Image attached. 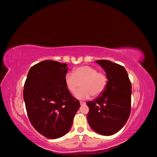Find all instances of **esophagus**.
<instances>
[{"instance_id":"obj_1","label":"esophagus","mask_w":157,"mask_h":157,"mask_svg":"<svg viewBox=\"0 0 157 157\" xmlns=\"http://www.w3.org/2000/svg\"><path fill=\"white\" fill-rule=\"evenodd\" d=\"M79 103H80V105H82V106L86 105V102H83V101H80V102H79Z\"/></svg>"}]
</instances>
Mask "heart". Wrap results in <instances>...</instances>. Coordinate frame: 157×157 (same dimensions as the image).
Listing matches in <instances>:
<instances>
[{
  "label": "heart",
  "mask_w": 157,
  "mask_h": 157,
  "mask_svg": "<svg viewBox=\"0 0 157 157\" xmlns=\"http://www.w3.org/2000/svg\"><path fill=\"white\" fill-rule=\"evenodd\" d=\"M105 74L98 72L97 69L88 65H82L75 68L73 74L67 73L64 82L67 89L73 94L82 86V88L75 93L78 99H88L92 95L97 96L104 91L107 84Z\"/></svg>",
  "instance_id": "1"
}]
</instances>
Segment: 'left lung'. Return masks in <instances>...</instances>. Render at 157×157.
Returning a JSON list of instances; mask_svg holds the SVG:
<instances>
[{
	"label": "left lung",
	"instance_id": "left-lung-1",
	"mask_svg": "<svg viewBox=\"0 0 157 157\" xmlns=\"http://www.w3.org/2000/svg\"><path fill=\"white\" fill-rule=\"evenodd\" d=\"M105 70L107 84L94 101L87 102V119L98 134L111 136L125 125L131 111L132 85L123 66L108 60L96 61Z\"/></svg>",
	"mask_w": 157,
	"mask_h": 157
}]
</instances>
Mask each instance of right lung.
<instances>
[{
	"label": "right lung",
	"instance_id": "obj_1",
	"mask_svg": "<svg viewBox=\"0 0 157 157\" xmlns=\"http://www.w3.org/2000/svg\"><path fill=\"white\" fill-rule=\"evenodd\" d=\"M67 71L66 63H38L29 69L23 87L29 121L36 131L49 139L61 138L68 133L80 106L65 85Z\"/></svg>",
	"mask_w": 157,
	"mask_h": 157
}]
</instances>
